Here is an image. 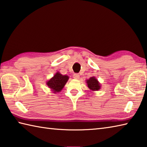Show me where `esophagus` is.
I'll list each match as a JSON object with an SVG mask.
<instances>
[{
	"instance_id": "obj_1",
	"label": "esophagus",
	"mask_w": 147,
	"mask_h": 147,
	"mask_svg": "<svg viewBox=\"0 0 147 147\" xmlns=\"http://www.w3.org/2000/svg\"><path fill=\"white\" fill-rule=\"evenodd\" d=\"M73 78L74 79H76V80H78V79H79L80 78V75L78 74H73Z\"/></svg>"
}]
</instances>
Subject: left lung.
I'll use <instances>...</instances> for the list:
<instances>
[{"instance_id": "1", "label": "left lung", "mask_w": 147, "mask_h": 147, "mask_svg": "<svg viewBox=\"0 0 147 147\" xmlns=\"http://www.w3.org/2000/svg\"><path fill=\"white\" fill-rule=\"evenodd\" d=\"M87 84L88 88L92 91H97L100 88V83L96 77H91L87 80Z\"/></svg>"}]
</instances>
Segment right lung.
<instances>
[{
  "mask_svg": "<svg viewBox=\"0 0 147 147\" xmlns=\"http://www.w3.org/2000/svg\"><path fill=\"white\" fill-rule=\"evenodd\" d=\"M68 80V76L62 75L59 72H57L53 77L47 82V85L51 89V91H53V93L59 92L64 88Z\"/></svg>",
  "mask_w": 147,
  "mask_h": 147,
  "instance_id": "obj_1",
  "label": "right lung"
}]
</instances>
